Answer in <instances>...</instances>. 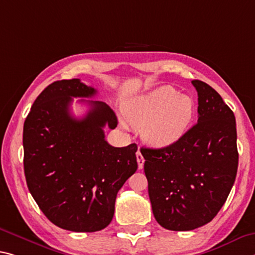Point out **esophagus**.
Wrapping results in <instances>:
<instances>
[{
  "label": "esophagus",
  "mask_w": 255,
  "mask_h": 255,
  "mask_svg": "<svg viewBox=\"0 0 255 255\" xmlns=\"http://www.w3.org/2000/svg\"><path fill=\"white\" fill-rule=\"evenodd\" d=\"M136 157H137V163H138V168L142 169L144 167V157L139 149L136 152Z\"/></svg>",
  "instance_id": "esophagus-1"
}]
</instances>
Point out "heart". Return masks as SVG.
I'll return each instance as SVG.
<instances>
[{"instance_id":"heart-1","label":"heart","mask_w":255,"mask_h":255,"mask_svg":"<svg viewBox=\"0 0 255 255\" xmlns=\"http://www.w3.org/2000/svg\"><path fill=\"white\" fill-rule=\"evenodd\" d=\"M194 113V102L171 86H161L140 95L129 104V120L143 127L145 140L163 147L180 139L188 128Z\"/></svg>"}]
</instances>
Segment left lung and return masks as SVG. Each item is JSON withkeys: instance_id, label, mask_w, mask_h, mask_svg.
I'll list each match as a JSON object with an SVG mask.
<instances>
[{"instance_id": "left-lung-1", "label": "left lung", "mask_w": 255, "mask_h": 255, "mask_svg": "<svg viewBox=\"0 0 255 255\" xmlns=\"http://www.w3.org/2000/svg\"><path fill=\"white\" fill-rule=\"evenodd\" d=\"M199 96L197 124L162 148H140L155 220L187 232L220 211L235 183L238 152L234 112L218 92L193 80Z\"/></svg>"}]
</instances>
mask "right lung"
Returning <instances> with one entry per match:
<instances>
[{"instance_id": "1", "label": "right lung", "mask_w": 255, "mask_h": 255, "mask_svg": "<svg viewBox=\"0 0 255 255\" xmlns=\"http://www.w3.org/2000/svg\"><path fill=\"white\" fill-rule=\"evenodd\" d=\"M96 90L79 79L52 83L35 100L23 124V169L28 189L52 224L77 233L110 224L116 197L137 170V145L115 147L103 128L115 129L116 113L104 102L80 100L90 110L70 112L72 98Z\"/></svg>"}]
</instances>
